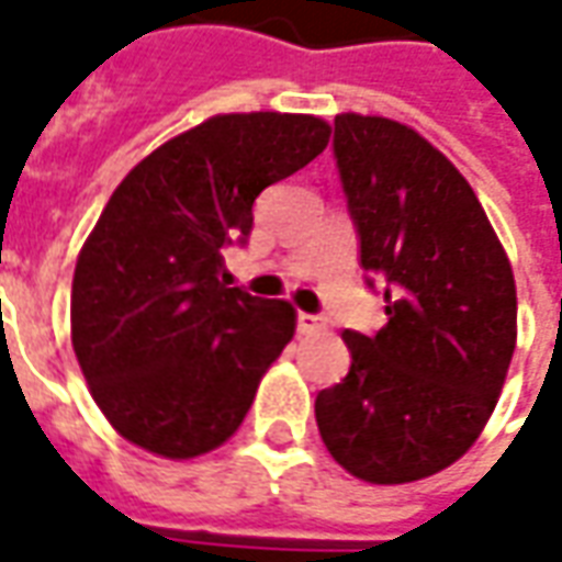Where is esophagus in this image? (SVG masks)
<instances>
[{"label": "esophagus", "mask_w": 562, "mask_h": 562, "mask_svg": "<svg viewBox=\"0 0 562 562\" xmlns=\"http://www.w3.org/2000/svg\"><path fill=\"white\" fill-rule=\"evenodd\" d=\"M322 328V318L313 316V313H297V330L301 334H316Z\"/></svg>", "instance_id": "1"}]
</instances>
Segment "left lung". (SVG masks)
Returning <instances> with one entry per match:
<instances>
[{
	"mask_svg": "<svg viewBox=\"0 0 562 562\" xmlns=\"http://www.w3.org/2000/svg\"><path fill=\"white\" fill-rule=\"evenodd\" d=\"M334 159L389 325L342 330L352 367L318 391V434L364 482H418L454 463L494 413L518 337L515 277L470 183L418 132L340 114Z\"/></svg>",
	"mask_w": 562,
	"mask_h": 562,
	"instance_id": "1",
	"label": "left lung"
}]
</instances>
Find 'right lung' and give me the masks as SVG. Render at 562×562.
<instances>
[{
    "mask_svg": "<svg viewBox=\"0 0 562 562\" xmlns=\"http://www.w3.org/2000/svg\"><path fill=\"white\" fill-rule=\"evenodd\" d=\"M306 114H222L138 161L80 249L71 342L92 401L128 442L186 460L240 427L294 334V310L228 289L252 204L328 147Z\"/></svg>",
    "mask_w": 562,
    "mask_h": 562,
    "instance_id": "obj_1",
    "label": "right lung"
}]
</instances>
